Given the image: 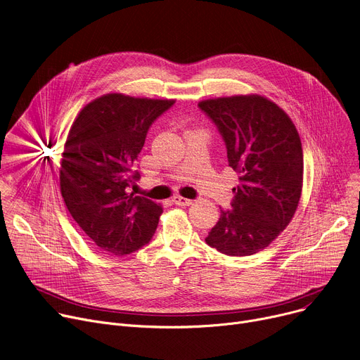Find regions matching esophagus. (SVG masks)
Returning <instances> with one entry per match:
<instances>
[{"label": "esophagus", "instance_id": "obj_1", "mask_svg": "<svg viewBox=\"0 0 360 360\" xmlns=\"http://www.w3.org/2000/svg\"><path fill=\"white\" fill-rule=\"evenodd\" d=\"M173 202L176 205H179V207H191V205L193 203L192 199H187V198H183V196H179V195L173 198Z\"/></svg>", "mask_w": 360, "mask_h": 360}]
</instances>
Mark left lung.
Segmentation results:
<instances>
[{
	"instance_id": "obj_1",
	"label": "left lung",
	"mask_w": 360,
	"mask_h": 360,
	"mask_svg": "<svg viewBox=\"0 0 360 360\" xmlns=\"http://www.w3.org/2000/svg\"><path fill=\"white\" fill-rule=\"evenodd\" d=\"M199 108L226 142L229 165L238 173L231 210H221L205 238L230 256L265 249L295 217L303 186V150L292 118L262 95L205 99Z\"/></svg>"
}]
</instances>
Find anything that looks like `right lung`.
Returning a JSON list of instances; mask_svg holds the SVG:
<instances>
[{"mask_svg":"<svg viewBox=\"0 0 360 360\" xmlns=\"http://www.w3.org/2000/svg\"><path fill=\"white\" fill-rule=\"evenodd\" d=\"M174 99L102 95L77 114L64 143L60 191L65 207L91 240L114 256L146 245L162 207L129 192L139 179L134 162L153 120Z\"/></svg>","mask_w":360,"mask_h":360,"instance_id":"right-lung-1","label":"right lung"}]
</instances>
